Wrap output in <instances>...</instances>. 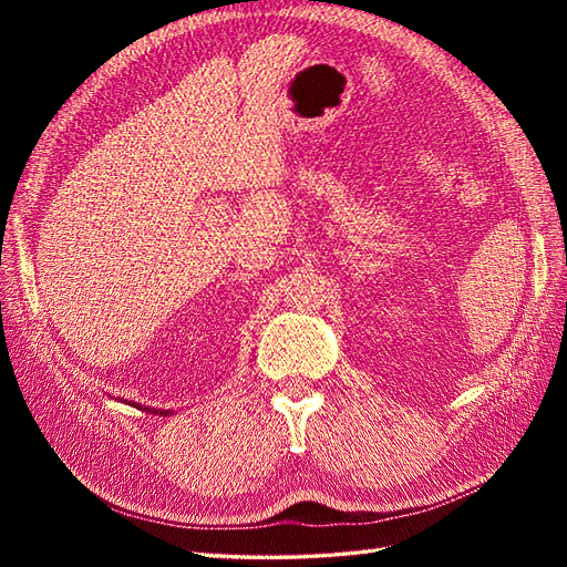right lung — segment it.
I'll return each instance as SVG.
<instances>
[{
    "label": "right lung",
    "mask_w": 567,
    "mask_h": 567,
    "mask_svg": "<svg viewBox=\"0 0 567 567\" xmlns=\"http://www.w3.org/2000/svg\"><path fill=\"white\" fill-rule=\"evenodd\" d=\"M146 412H153V414H158V412H155V409H146ZM161 414H171V412H161Z\"/></svg>",
    "instance_id": "right-lung-1"
}]
</instances>
